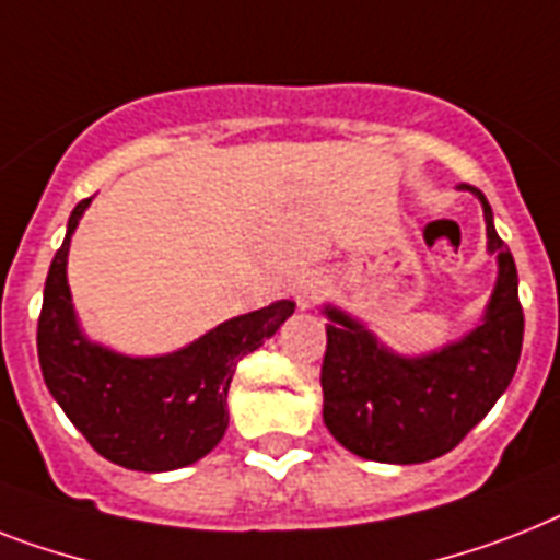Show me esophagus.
Masks as SVG:
<instances>
[{
    "label": "esophagus",
    "mask_w": 560,
    "mask_h": 560,
    "mask_svg": "<svg viewBox=\"0 0 560 560\" xmlns=\"http://www.w3.org/2000/svg\"><path fill=\"white\" fill-rule=\"evenodd\" d=\"M322 293H325V281H322V276H316V272L302 276V279L295 281V288H293V299L295 304H299V311L313 307V304L322 299Z\"/></svg>",
    "instance_id": "obj_1"
}]
</instances>
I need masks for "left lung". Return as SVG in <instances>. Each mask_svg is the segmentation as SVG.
Returning a JSON list of instances; mask_svg holds the SVG:
<instances>
[{
	"mask_svg": "<svg viewBox=\"0 0 560 560\" xmlns=\"http://www.w3.org/2000/svg\"><path fill=\"white\" fill-rule=\"evenodd\" d=\"M486 247L498 258V281L480 325L431 353L402 357L371 330L327 304L322 362L327 431L348 452L376 463H425L460 443L501 399L524 345L515 258L501 241L486 195Z\"/></svg>",
	"mask_w": 560,
	"mask_h": 560,
	"instance_id": "obj_1",
	"label": "left lung"
}]
</instances>
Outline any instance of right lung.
I'll list each match as a JSON object with an SVG mask.
<instances>
[{
    "label": "right lung",
    "instance_id": "1",
    "mask_svg": "<svg viewBox=\"0 0 560 560\" xmlns=\"http://www.w3.org/2000/svg\"><path fill=\"white\" fill-rule=\"evenodd\" d=\"M91 198L68 218L62 247L45 279L36 353L43 380L91 448L122 469L172 471L207 457L230 425L226 390L238 359L279 330L290 299L212 327L166 357H126L91 342L68 290V247Z\"/></svg>",
    "mask_w": 560,
    "mask_h": 560
}]
</instances>
